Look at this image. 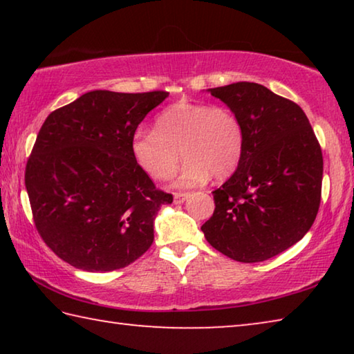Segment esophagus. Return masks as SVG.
<instances>
[{
	"mask_svg": "<svg viewBox=\"0 0 354 354\" xmlns=\"http://www.w3.org/2000/svg\"><path fill=\"white\" fill-rule=\"evenodd\" d=\"M187 198L189 194H175V196H173V203H175V205H181V203H184Z\"/></svg>",
	"mask_w": 354,
	"mask_h": 354,
	"instance_id": "34e87169",
	"label": "esophagus"
}]
</instances>
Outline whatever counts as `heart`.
Returning a JSON list of instances; mask_svg holds the SVG:
<instances>
[{
	"instance_id": "b5f03b06",
	"label": "heart",
	"mask_w": 354,
	"mask_h": 354,
	"mask_svg": "<svg viewBox=\"0 0 354 354\" xmlns=\"http://www.w3.org/2000/svg\"><path fill=\"white\" fill-rule=\"evenodd\" d=\"M185 162L176 187H195L214 176L225 179L241 164L245 133L241 118L226 106L205 101H176L159 113L154 129H136L131 154L137 167L156 181H165Z\"/></svg>"
}]
</instances>
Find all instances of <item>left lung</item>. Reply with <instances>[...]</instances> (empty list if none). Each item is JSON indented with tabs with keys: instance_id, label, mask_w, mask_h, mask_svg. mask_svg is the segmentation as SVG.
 <instances>
[{
	"instance_id": "obj_1",
	"label": "left lung",
	"mask_w": 354,
	"mask_h": 354,
	"mask_svg": "<svg viewBox=\"0 0 354 354\" xmlns=\"http://www.w3.org/2000/svg\"><path fill=\"white\" fill-rule=\"evenodd\" d=\"M237 113L245 133L241 164L214 190L206 241L239 262H262L310 230L322 198L323 156L306 113L256 82L209 88Z\"/></svg>"
}]
</instances>
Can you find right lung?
I'll list each match as a JSON object with an SVG mask.
<instances>
[{
	"label": "right lung",
	"instance_id": "1",
	"mask_svg": "<svg viewBox=\"0 0 354 354\" xmlns=\"http://www.w3.org/2000/svg\"><path fill=\"white\" fill-rule=\"evenodd\" d=\"M162 91L84 93L46 117L29 156L25 184L40 237L86 272L129 266L154 241L156 189L131 154V139Z\"/></svg>",
	"mask_w": 354,
	"mask_h": 354
}]
</instances>
